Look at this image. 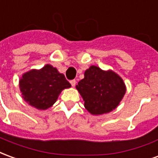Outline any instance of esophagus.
<instances>
[{
    "mask_svg": "<svg viewBox=\"0 0 158 158\" xmlns=\"http://www.w3.org/2000/svg\"><path fill=\"white\" fill-rule=\"evenodd\" d=\"M70 84H71V85H72L73 87H74V86H75V85H76V80H75V79H73V80H71V81H70Z\"/></svg>",
    "mask_w": 158,
    "mask_h": 158,
    "instance_id": "1",
    "label": "esophagus"
}]
</instances>
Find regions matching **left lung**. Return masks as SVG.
<instances>
[{"mask_svg":"<svg viewBox=\"0 0 158 158\" xmlns=\"http://www.w3.org/2000/svg\"><path fill=\"white\" fill-rule=\"evenodd\" d=\"M76 89L84 100V106L92 115L108 113L118 106L126 92V85L113 70L90 66Z\"/></svg>","mask_w":158,"mask_h":158,"instance_id":"1","label":"left lung"}]
</instances>
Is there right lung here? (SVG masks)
Here are the masks:
<instances>
[{
  "mask_svg": "<svg viewBox=\"0 0 158 158\" xmlns=\"http://www.w3.org/2000/svg\"><path fill=\"white\" fill-rule=\"evenodd\" d=\"M70 87L64 74L51 64L40 69H31L19 79L23 100L39 110H46L53 106L62 90Z\"/></svg>",
  "mask_w": 158,
  "mask_h": 158,
  "instance_id": "add662e5",
  "label": "right lung"
}]
</instances>
